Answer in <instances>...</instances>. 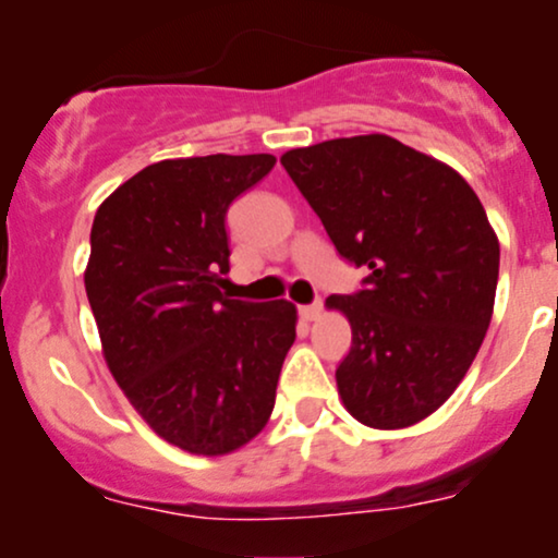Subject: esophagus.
I'll return each mask as SVG.
<instances>
[{"instance_id":"34e87169","label":"esophagus","mask_w":558,"mask_h":558,"mask_svg":"<svg viewBox=\"0 0 558 558\" xmlns=\"http://www.w3.org/2000/svg\"><path fill=\"white\" fill-rule=\"evenodd\" d=\"M299 315L304 317V319H317L319 315H323V301H315V304H304V306H299Z\"/></svg>"}]
</instances>
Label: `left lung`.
I'll return each instance as SVG.
<instances>
[{"label": "left lung", "instance_id": "obj_1", "mask_svg": "<svg viewBox=\"0 0 558 558\" xmlns=\"http://www.w3.org/2000/svg\"><path fill=\"white\" fill-rule=\"evenodd\" d=\"M280 162L338 254L369 270L360 291L328 299L351 323L336 369L343 407L377 430L425 420L490 325L501 248L477 194L383 133L291 149Z\"/></svg>", "mask_w": 558, "mask_h": 558}]
</instances>
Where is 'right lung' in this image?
<instances>
[{
  "label": "right lung",
  "instance_id": "add662e5",
  "mask_svg": "<svg viewBox=\"0 0 558 558\" xmlns=\"http://www.w3.org/2000/svg\"><path fill=\"white\" fill-rule=\"evenodd\" d=\"M272 155L162 159L96 209L86 296L107 367L168 444L222 457L270 420L296 341L291 301L222 296L226 215Z\"/></svg>",
  "mask_w": 558,
  "mask_h": 558
}]
</instances>
